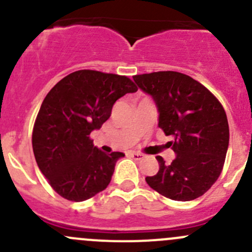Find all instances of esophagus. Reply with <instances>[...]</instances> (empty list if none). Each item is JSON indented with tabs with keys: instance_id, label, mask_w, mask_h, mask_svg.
I'll return each instance as SVG.
<instances>
[{
	"instance_id": "obj_1",
	"label": "esophagus",
	"mask_w": 252,
	"mask_h": 252,
	"mask_svg": "<svg viewBox=\"0 0 252 252\" xmlns=\"http://www.w3.org/2000/svg\"><path fill=\"white\" fill-rule=\"evenodd\" d=\"M130 156L133 157L134 159H136V161H139V159H142L144 158V154H141V152H130Z\"/></svg>"
}]
</instances>
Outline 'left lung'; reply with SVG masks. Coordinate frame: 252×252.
I'll use <instances>...</instances> for the list:
<instances>
[{
    "mask_svg": "<svg viewBox=\"0 0 252 252\" xmlns=\"http://www.w3.org/2000/svg\"><path fill=\"white\" fill-rule=\"evenodd\" d=\"M133 79L154 98L158 126L173 138L168 146L177 155L169 164L157 156L158 172L145 180L175 201L202 196L218 179L224 164L229 145L224 108L208 89L183 73L154 72Z\"/></svg>",
    "mask_w": 252,
    "mask_h": 252,
    "instance_id": "left-lung-1",
    "label": "left lung"
}]
</instances>
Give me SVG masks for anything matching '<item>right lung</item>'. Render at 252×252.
Here are the masks:
<instances>
[{
  "instance_id": "obj_1",
  "label": "right lung",
  "mask_w": 252,
  "mask_h": 252,
  "mask_svg": "<svg viewBox=\"0 0 252 252\" xmlns=\"http://www.w3.org/2000/svg\"><path fill=\"white\" fill-rule=\"evenodd\" d=\"M138 88L124 75L77 70L47 94L32 129V150L41 173L58 195L85 201L110 184L123 152L101 151L90 133L110 118L114 102Z\"/></svg>"
}]
</instances>
